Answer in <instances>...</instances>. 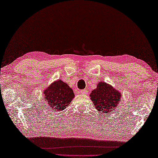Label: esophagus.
<instances>
[{"label": "esophagus", "instance_id": "esophagus-1", "mask_svg": "<svg viewBox=\"0 0 158 158\" xmlns=\"http://www.w3.org/2000/svg\"><path fill=\"white\" fill-rule=\"evenodd\" d=\"M81 93L82 94H85V93H86V89H82Z\"/></svg>", "mask_w": 158, "mask_h": 158}]
</instances>
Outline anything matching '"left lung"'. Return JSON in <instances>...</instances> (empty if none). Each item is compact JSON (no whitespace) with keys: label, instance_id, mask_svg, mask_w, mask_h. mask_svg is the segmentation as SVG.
Returning a JSON list of instances; mask_svg holds the SVG:
<instances>
[{"label":"left lung","instance_id":"left-lung-1","mask_svg":"<svg viewBox=\"0 0 158 158\" xmlns=\"http://www.w3.org/2000/svg\"><path fill=\"white\" fill-rule=\"evenodd\" d=\"M89 96L95 108L99 111H102L104 114H108L117 107L121 94L110 85L100 82Z\"/></svg>","mask_w":158,"mask_h":158}]
</instances>
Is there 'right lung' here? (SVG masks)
<instances>
[{
    "mask_svg": "<svg viewBox=\"0 0 158 158\" xmlns=\"http://www.w3.org/2000/svg\"><path fill=\"white\" fill-rule=\"evenodd\" d=\"M44 96L49 106L60 111L68 106L75 95L71 87L62 81H56L44 91Z\"/></svg>",
    "mask_w": 158,
    "mask_h": 158,
    "instance_id": "add662e5",
    "label": "right lung"
}]
</instances>
